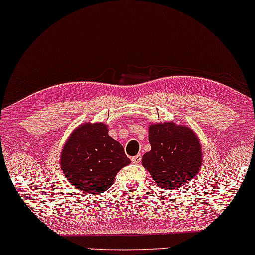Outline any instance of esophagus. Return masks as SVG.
<instances>
[{"mask_svg": "<svg viewBox=\"0 0 255 255\" xmlns=\"http://www.w3.org/2000/svg\"><path fill=\"white\" fill-rule=\"evenodd\" d=\"M131 162L133 163H140L141 162V154H136V156L131 157Z\"/></svg>", "mask_w": 255, "mask_h": 255, "instance_id": "34e87169", "label": "esophagus"}]
</instances>
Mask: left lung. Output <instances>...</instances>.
I'll return each instance as SVG.
<instances>
[{
  "label": "left lung",
  "mask_w": 255,
  "mask_h": 255,
  "mask_svg": "<svg viewBox=\"0 0 255 255\" xmlns=\"http://www.w3.org/2000/svg\"><path fill=\"white\" fill-rule=\"evenodd\" d=\"M151 151L142 157L158 186L165 189L180 188L192 180L201 165V147L189 128L171 122L150 126Z\"/></svg>",
  "instance_id": "obj_1"
}]
</instances>
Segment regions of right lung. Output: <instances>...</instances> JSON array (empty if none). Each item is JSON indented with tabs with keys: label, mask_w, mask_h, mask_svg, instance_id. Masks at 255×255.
<instances>
[{
	"label": "right lung",
	"mask_w": 255,
	"mask_h": 255,
	"mask_svg": "<svg viewBox=\"0 0 255 255\" xmlns=\"http://www.w3.org/2000/svg\"><path fill=\"white\" fill-rule=\"evenodd\" d=\"M129 163L124 146L109 136L104 124L79 127L61 154L64 176L78 189L91 194L109 189L120 169Z\"/></svg>",
	"instance_id": "1"
}]
</instances>
